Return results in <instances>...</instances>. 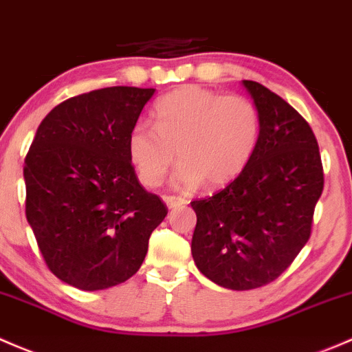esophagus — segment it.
Returning a JSON list of instances; mask_svg holds the SVG:
<instances>
[{"mask_svg": "<svg viewBox=\"0 0 352 352\" xmlns=\"http://www.w3.org/2000/svg\"><path fill=\"white\" fill-rule=\"evenodd\" d=\"M164 203L168 205V208H179V206L186 205V200L179 197H164Z\"/></svg>", "mask_w": 352, "mask_h": 352, "instance_id": "1", "label": "esophagus"}]
</instances>
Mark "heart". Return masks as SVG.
I'll use <instances>...</instances> for the list:
<instances>
[{"label": "heart", "instance_id": "1", "mask_svg": "<svg viewBox=\"0 0 352 352\" xmlns=\"http://www.w3.org/2000/svg\"><path fill=\"white\" fill-rule=\"evenodd\" d=\"M152 118L154 125L137 122L126 139L137 177L149 188L161 184L176 157V188H222L242 175L259 144V111L245 96L183 86L155 103Z\"/></svg>", "mask_w": 352, "mask_h": 352}]
</instances>
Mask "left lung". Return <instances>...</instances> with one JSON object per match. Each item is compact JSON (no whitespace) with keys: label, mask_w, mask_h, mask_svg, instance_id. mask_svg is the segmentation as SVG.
Listing matches in <instances>:
<instances>
[{"label":"left lung","mask_w":352,"mask_h":352,"mask_svg":"<svg viewBox=\"0 0 352 352\" xmlns=\"http://www.w3.org/2000/svg\"><path fill=\"white\" fill-rule=\"evenodd\" d=\"M261 117L257 149L241 176L205 200L191 201L198 270L229 289L276 280L310 239L324 190L318 144L305 118L256 81H242Z\"/></svg>","instance_id":"1"}]
</instances>
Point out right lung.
<instances>
[{
    "label": "right lung",
    "mask_w": 352,
    "mask_h": 352,
    "mask_svg": "<svg viewBox=\"0 0 352 352\" xmlns=\"http://www.w3.org/2000/svg\"><path fill=\"white\" fill-rule=\"evenodd\" d=\"M154 88L96 89L57 104L25 157V213L64 283L107 289L142 266L168 208L139 183L126 139Z\"/></svg>",
    "instance_id": "right-lung-1"
}]
</instances>
